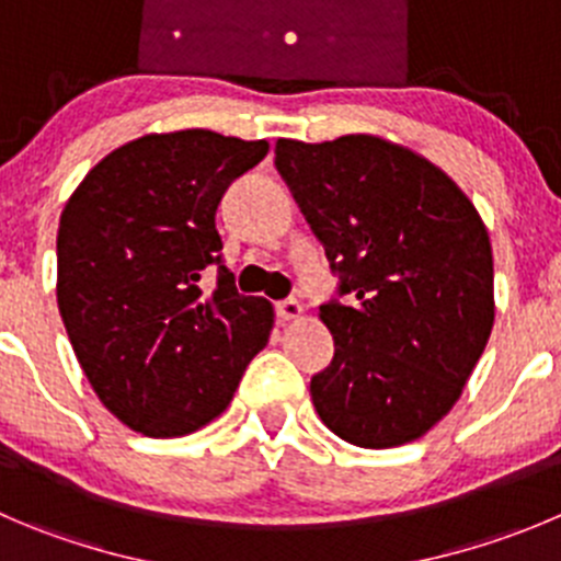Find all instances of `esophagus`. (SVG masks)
<instances>
[{
	"instance_id": "esophagus-1",
	"label": "esophagus",
	"mask_w": 561,
	"mask_h": 561,
	"mask_svg": "<svg viewBox=\"0 0 561 561\" xmlns=\"http://www.w3.org/2000/svg\"><path fill=\"white\" fill-rule=\"evenodd\" d=\"M275 311H277V319H284V322H295V319H302L306 308H302L297 300H284V302H277Z\"/></svg>"
}]
</instances>
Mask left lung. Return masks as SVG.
I'll use <instances>...</instances> for the list:
<instances>
[{"label":"left lung","instance_id":"left-lung-1","mask_svg":"<svg viewBox=\"0 0 561 561\" xmlns=\"http://www.w3.org/2000/svg\"><path fill=\"white\" fill-rule=\"evenodd\" d=\"M275 168L352 295L319 308L335 355L313 408L352 446L410 444L455 408L493 330L488 228L444 170L375 135L277 140Z\"/></svg>","mask_w":561,"mask_h":561}]
</instances>
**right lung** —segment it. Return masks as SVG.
Listing matches in <instances>:
<instances>
[{
	"instance_id": "obj_1",
	"label": "right lung",
	"mask_w": 561,
	"mask_h": 561,
	"mask_svg": "<svg viewBox=\"0 0 561 561\" xmlns=\"http://www.w3.org/2000/svg\"><path fill=\"white\" fill-rule=\"evenodd\" d=\"M266 151L209 129L146 135L68 197L57 306L95 397L135 432L179 437L215 421L270 341L272 302L239 295L215 226L231 181Z\"/></svg>"
}]
</instances>
